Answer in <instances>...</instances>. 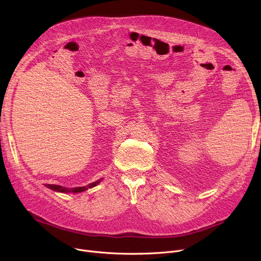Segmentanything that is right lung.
<instances>
[{"mask_svg": "<svg viewBox=\"0 0 261 261\" xmlns=\"http://www.w3.org/2000/svg\"><path fill=\"white\" fill-rule=\"evenodd\" d=\"M99 182H100V180H99V181H96V182H94V183H91V184H89L88 186L76 187V188H73V189H67V188L62 187V186H60V185H54V184H47V185H45V186L48 187V188H50V189H53V190H55V191H59V193H81V191H85V190H87L88 188H92V187L96 186Z\"/></svg>", "mask_w": 261, "mask_h": 261, "instance_id": "1", "label": "right lung"}]
</instances>
